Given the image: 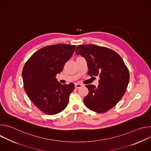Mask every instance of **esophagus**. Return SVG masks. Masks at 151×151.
Instances as JSON below:
<instances>
[{
  "mask_svg": "<svg viewBox=\"0 0 151 151\" xmlns=\"http://www.w3.org/2000/svg\"><path fill=\"white\" fill-rule=\"evenodd\" d=\"M75 88H79L82 87V85L80 84V83H75Z\"/></svg>",
  "mask_w": 151,
  "mask_h": 151,
  "instance_id": "esophagus-1",
  "label": "esophagus"
}]
</instances>
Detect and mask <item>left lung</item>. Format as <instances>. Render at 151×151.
Returning <instances> with one entry per match:
<instances>
[{
	"mask_svg": "<svg viewBox=\"0 0 151 151\" xmlns=\"http://www.w3.org/2000/svg\"><path fill=\"white\" fill-rule=\"evenodd\" d=\"M75 52L87 61L88 74L100 77L97 87L86 85L89 93L83 99L85 105L97 113L110 110L124 96L130 79L122 58L115 51L96 45H79Z\"/></svg>",
	"mask_w": 151,
	"mask_h": 151,
	"instance_id": "1",
	"label": "left lung"
}]
</instances>
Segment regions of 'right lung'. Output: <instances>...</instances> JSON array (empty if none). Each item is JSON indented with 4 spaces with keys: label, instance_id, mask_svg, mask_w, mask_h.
<instances>
[{
    "label": "right lung",
    "instance_id": "1",
    "mask_svg": "<svg viewBox=\"0 0 151 151\" xmlns=\"http://www.w3.org/2000/svg\"><path fill=\"white\" fill-rule=\"evenodd\" d=\"M76 46L57 44L43 47L26 63L22 75L24 88L32 101L48 115L63 111L68 104L75 85L61 84L57 74L63 70Z\"/></svg>",
    "mask_w": 151,
    "mask_h": 151
}]
</instances>
